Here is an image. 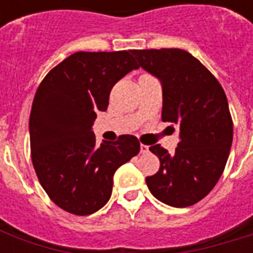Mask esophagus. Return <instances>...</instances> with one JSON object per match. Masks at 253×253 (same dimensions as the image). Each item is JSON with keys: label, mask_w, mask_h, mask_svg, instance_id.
Returning <instances> with one entry per match:
<instances>
[{"label": "esophagus", "mask_w": 253, "mask_h": 253, "mask_svg": "<svg viewBox=\"0 0 253 253\" xmlns=\"http://www.w3.org/2000/svg\"><path fill=\"white\" fill-rule=\"evenodd\" d=\"M146 153H149V146L141 143V154H146Z\"/></svg>", "instance_id": "esophagus-1"}]
</instances>
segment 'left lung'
<instances>
[{"instance_id":"left-lung-1","label":"left lung","mask_w":253,"mask_h":253,"mask_svg":"<svg viewBox=\"0 0 253 253\" xmlns=\"http://www.w3.org/2000/svg\"><path fill=\"white\" fill-rule=\"evenodd\" d=\"M139 66L163 88L164 122L179 132L170 154L160 145L149 150L160 169L146 177L154 198L172 207H188L203 199L222 175L233 141L226 94L217 78L190 52L179 48L131 50Z\"/></svg>"}]
</instances>
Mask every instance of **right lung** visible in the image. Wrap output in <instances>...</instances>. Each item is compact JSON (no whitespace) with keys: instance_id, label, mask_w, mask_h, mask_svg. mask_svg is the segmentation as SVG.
<instances>
[{"instance_id":"obj_1","label":"right lung","mask_w":253,"mask_h":253,"mask_svg":"<svg viewBox=\"0 0 253 253\" xmlns=\"http://www.w3.org/2000/svg\"><path fill=\"white\" fill-rule=\"evenodd\" d=\"M131 51L76 52L52 69L36 90L30 116L32 163L51 201L76 215L110 201L115 170L139 153L134 135L96 145L93 126L112 86L138 69Z\"/></svg>"}]
</instances>
